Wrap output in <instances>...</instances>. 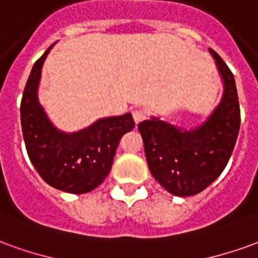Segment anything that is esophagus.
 Listing matches in <instances>:
<instances>
[{"label":"esophagus","mask_w":258,"mask_h":258,"mask_svg":"<svg viewBox=\"0 0 258 258\" xmlns=\"http://www.w3.org/2000/svg\"><path fill=\"white\" fill-rule=\"evenodd\" d=\"M133 118H134V121L137 124L141 123L142 120L147 118V113H145V110H142V109H135V110L133 111Z\"/></svg>","instance_id":"34e87169"}]
</instances>
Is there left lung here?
Masks as SVG:
<instances>
[{"instance_id": "left-lung-1", "label": "left lung", "mask_w": 258, "mask_h": 258, "mask_svg": "<svg viewBox=\"0 0 258 258\" xmlns=\"http://www.w3.org/2000/svg\"><path fill=\"white\" fill-rule=\"evenodd\" d=\"M223 81L221 103L194 130L179 128L156 117L138 124L148 166L155 180L173 196L201 192L228 165L240 128V107L233 74L210 48Z\"/></svg>"}]
</instances>
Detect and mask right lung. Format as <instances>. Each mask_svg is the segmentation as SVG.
Here are the masks:
<instances>
[{
    "instance_id": "right-lung-1",
    "label": "right lung",
    "mask_w": 258,
    "mask_h": 258,
    "mask_svg": "<svg viewBox=\"0 0 258 258\" xmlns=\"http://www.w3.org/2000/svg\"><path fill=\"white\" fill-rule=\"evenodd\" d=\"M53 46L36 61L25 86L21 123L29 159L40 177L57 190L82 194L96 188L109 174L120 138L134 128L130 113L104 117L78 133L54 127L37 99L41 67Z\"/></svg>"
}]
</instances>
